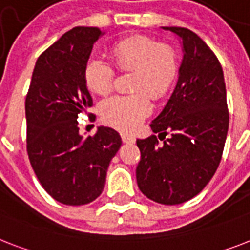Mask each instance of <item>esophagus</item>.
<instances>
[{
	"label": "esophagus",
	"mask_w": 250,
	"mask_h": 250,
	"mask_svg": "<svg viewBox=\"0 0 250 250\" xmlns=\"http://www.w3.org/2000/svg\"><path fill=\"white\" fill-rule=\"evenodd\" d=\"M121 137H122V141H123L125 144H135L136 141L135 136L129 135V133H121Z\"/></svg>",
	"instance_id": "esophagus-1"
}]
</instances>
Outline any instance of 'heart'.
<instances>
[{"label":"heart","mask_w":250,"mask_h":250,"mask_svg":"<svg viewBox=\"0 0 250 250\" xmlns=\"http://www.w3.org/2000/svg\"><path fill=\"white\" fill-rule=\"evenodd\" d=\"M113 64L119 72H135L129 96H114L100 106L101 119L121 131H133L151 113L150 96L162 99L173 84L178 72L174 50L147 36H132L111 48ZM115 70L101 59H90L84 68V81L92 92L106 96L114 87ZM146 92L148 93H146Z\"/></svg>","instance_id":"obj_1"}]
</instances>
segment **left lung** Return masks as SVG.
Segmentation results:
<instances>
[{
    "instance_id": "1",
    "label": "left lung",
    "mask_w": 250,
    "mask_h": 250,
    "mask_svg": "<svg viewBox=\"0 0 250 250\" xmlns=\"http://www.w3.org/2000/svg\"><path fill=\"white\" fill-rule=\"evenodd\" d=\"M163 29L181 38L184 60L171 99L150 125L159 136L136 141L141 153L136 178L144 195L174 206L198 195L216 173L229 131V109L224 72L214 52L190 29ZM158 137L166 139L163 144Z\"/></svg>"
}]
</instances>
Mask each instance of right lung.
Returning <instances> with one entry per match:
<instances>
[{"instance_id": "right-lung-1", "label": "right lung", "mask_w": 250, "mask_h": 250, "mask_svg": "<svg viewBox=\"0 0 250 250\" xmlns=\"http://www.w3.org/2000/svg\"><path fill=\"white\" fill-rule=\"evenodd\" d=\"M96 26H76L40 55L25 97L26 153L42 188L59 203L83 206L105 186L106 171L122 145L119 133L99 127L79 135L78 115L92 106L84 68Z\"/></svg>"}]
</instances>
